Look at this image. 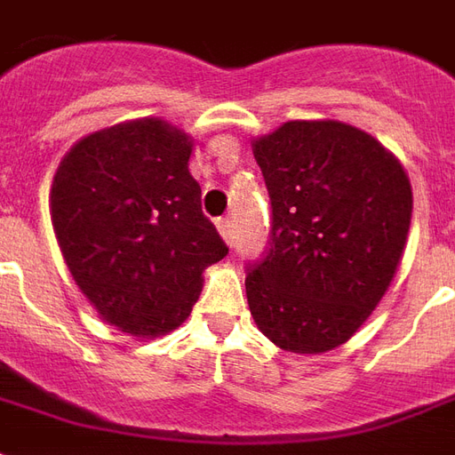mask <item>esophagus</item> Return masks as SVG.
I'll list each match as a JSON object with an SVG mask.
<instances>
[{"label":"esophagus","instance_id":"esophagus-1","mask_svg":"<svg viewBox=\"0 0 455 455\" xmlns=\"http://www.w3.org/2000/svg\"><path fill=\"white\" fill-rule=\"evenodd\" d=\"M217 228H219V234L224 236V241H227V243H231V241H234V221H231V219L228 217L219 219Z\"/></svg>","mask_w":455,"mask_h":455}]
</instances>
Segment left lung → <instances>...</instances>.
Segmentation results:
<instances>
[{
	"label": "left lung",
	"instance_id": "1",
	"mask_svg": "<svg viewBox=\"0 0 455 455\" xmlns=\"http://www.w3.org/2000/svg\"><path fill=\"white\" fill-rule=\"evenodd\" d=\"M270 197V248L246 263L258 329L324 353L371 316L400 266L411 188L400 160L341 121H287L253 143Z\"/></svg>",
	"mask_w": 455,
	"mask_h": 455
}]
</instances>
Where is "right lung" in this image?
Listing matches in <instances>:
<instances>
[{
  "label": "right lung",
  "mask_w": 455,
  "mask_h": 455,
  "mask_svg": "<svg viewBox=\"0 0 455 455\" xmlns=\"http://www.w3.org/2000/svg\"><path fill=\"white\" fill-rule=\"evenodd\" d=\"M192 140L160 119L97 131L53 178L51 217L63 258L104 322L168 334L192 312L202 270L227 256L189 175Z\"/></svg>",
  "instance_id": "right-lung-1"
}]
</instances>
